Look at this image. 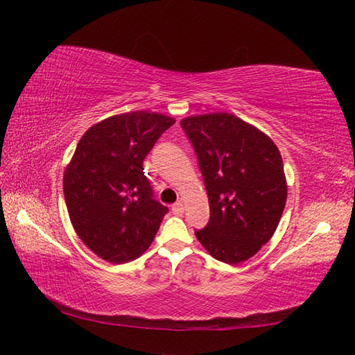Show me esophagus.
I'll list each match as a JSON object with an SVG mask.
<instances>
[{
  "mask_svg": "<svg viewBox=\"0 0 355 355\" xmlns=\"http://www.w3.org/2000/svg\"><path fill=\"white\" fill-rule=\"evenodd\" d=\"M171 210H172V214H173V215H183V212H184V206H183V202H182V201H177L175 205H172Z\"/></svg>",
  "mask_w": 355,
  "mask_h": 355,
  "instance_id": "1",
  "label": "esophagus"
}]
</instances>
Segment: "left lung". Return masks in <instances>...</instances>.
I'll list each match as a JSON object with an SVG mask.
<instances>
[{"instance_id": "obj_1", "label": "left lung", "mask_w": 355, "mask_h": 355, "mask_svg": "<svg viewBox=\"0 0 355 355\" xmlns=\"http://www.w3.org/2000/svg\"><path fill=\"white\" fill-rule=\"evenodd\" d=\"M182 128L198 158L210 218L195 230L202 247L225 263L244 262L267 244L286 201L277 146L229 112L186 117Z\"/></svg>"}]
</instances>
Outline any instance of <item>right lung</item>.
<instances>
[{"label":"right lung","instance_id":"1","mask_svg":"<svg viewBox=\"0 0 355 355\" xmlns=\"http://www.w3.org/2000/svg\"><path fill=\"white\" fill-rule=\"evenodd\" d=\"M175 120L132 111L82 135L64 173L67 210L78 236L99 258L137 259L155 238L168 207L154 198L143 160Z\"/></svg>","mask_w":355,"mask_h":355}]
</instances>
